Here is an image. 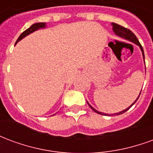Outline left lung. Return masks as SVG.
Listing matches in <instances>:
<instances>
[{
	"mask_svg": "<svg viewBox=\"0 0 153 153\" xmlns=\"http://www.w3.org/2000/svg\"><path fill=\"white\" fill-rule=\"evenodd\" d=\"M111 25H112L113 31H114V33H115V34L117 35V36H119V37H120V38H125V39L129 41V42H134V43H135L136 45H138V47H140V49H141L142 51V53H143V60H144V52H143V49L141 44H140V42H139V41L138 40L137 37L134 35V33L132 31H130L129 29L125 28V27H123V26H121V25H117V24H115V23H111ZM140 93H141V92H140ZM140 93H139V95H138V98L135 100L134 102L133 103L131 106H128V108H126V109L124 110V111H120V112L118 113H115V114H111V115L106 114V113L100 112V111H97L96 109H94L93 106H91L88 102H88V106L91 107V109L93 110V111H94L96 113H97V114H100V115H121V114H123V113L126 112V111H128V110L129 109V108H130V107H131V106H133L135 102H137V100L138 99V97H139V96H140Z\"/></svg>",
	"mask_w": 153,
	"mask_h": 153,
	"instance_id": "left-lung-1",
	"label": "left lung"
}]
</instances>
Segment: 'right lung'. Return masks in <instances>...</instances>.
I'll return each instance as SVG.
<instances>
[{"mask_svg": "<svg viewBox=\"0 0 153 153\" xmlns=\"http://www.w3.org/2000/svg\"><path fill=\"white\" fill-rule=\"evenodd\" d=\"M45 27H46V23H36V24H33V25H31L28 29H26L25 32L22 33L21 34H20V36L19 37L18 39H17V41H16L15 44L17 43L18 42H19L21 39L25 38L26 36H28V35H29L30 33H33V32L36 31V30H38L39 28H45Z\"/></svg>", "mask_w": 153, "mask_h": 153, "instance_id": "obj_1", "label": "right lung"}]
</instances>
